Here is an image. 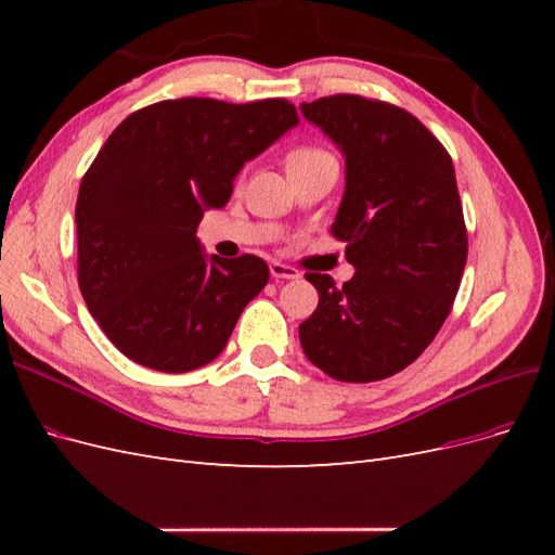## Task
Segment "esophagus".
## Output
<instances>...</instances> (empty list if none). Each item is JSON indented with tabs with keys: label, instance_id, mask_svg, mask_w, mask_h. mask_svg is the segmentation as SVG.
I'll use <instances>...</instances> for the list:
<instances>
[{
	"label": "esophagus",
	"instance_id": "34e87169",
	"mask_svg": "<svg viewBox=\"0 0 555 555\" xmlns=\"http://www.w3.org/2000/svg\"><path fill=\"white\" fill-rule=\"evenodd\" d=\"M271 275L275 280H298V271L294 266H287V263H280V261H271Z\"/></svg>",
	"mask_w": 555,
	"mask_h": 555
}]
</instances>
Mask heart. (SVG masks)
I'll return each mask as SVG.
<instances>
[{
    "label": "heart",
    "instance_id": "heart-1",
    "mask_svg": "<svg viewBox=\"0 0 555 555\" xmlns=\"http://www.w3.org/2000/svg\"><path fill=\"white\" fill-rule=\"evenodd\" d=\"M317 157H324L322 150H317V147H298L287 157V164H300V162H310V159H317Z\"/></svg>",
    "mask_w": 555,
    "mask_h": 555
}]
</instances>
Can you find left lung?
<instances>
[{"label": "left lung", "instance_id": "1", "mask_svg": "<svg viewBox=\"0 0 555 555\" xmlns=\"http://www.w3.org/2000/svg\"><path fill=\"white\" fill-rule=\"evenodd\" d=\"M345 157L331 227L354 278L306 273L317 310L298 326L310 363L340 382H377L422 357L442 328L467 259V233L444 145L398 106L359 94L300 104Z\"/></svg>", "mask_w": 555, "mask_h": 555}]
</instances>
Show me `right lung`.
Returning a JSON list of instances; mask_svg holds the SVG:
<instances>
[{
    "label": "right lung",
    "mask_w": 555,
    "mask_h": 555,
    "mask_svg": "<svg viewBox=\"0 0 555 555\" xmlns=\"http://www.w3.org/2000/svg\"><path fill=\"white\" fill-rule=\"evenodd\" d=\"M298 125L287 99H169L131 113L99 150L76 201L80 294L131 361L190 373L222 354L268 282L255 255L220 259L196 238L245 162Z\"/></svg>",
    "instance_id": "right-lung-1"
}]
</instances>
